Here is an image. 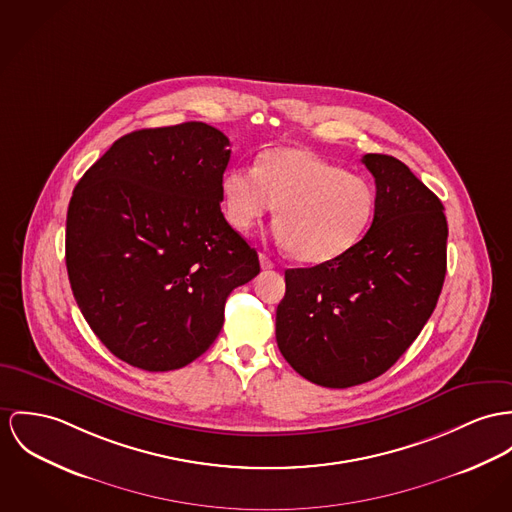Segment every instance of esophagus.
Wrapping results in <instances>:
<instances>
[{"label": "esophagus", "instance_id": "obj_1", "mask_svg": "<svg viewBox=\"0 0 512 512\" xmlns=\"http://www.w3.org/2000/svg\"><path fill=\"white\" fill-rule=\"evenodd\" d=\"M259 261H261V267H263L265 271H269V269H275V261H273L269 255L261 253V255H259Z\"/></svg>", "mask_w": 512, "mask_h": 512}]
</instances>
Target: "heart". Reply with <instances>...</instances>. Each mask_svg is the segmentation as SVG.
Masks as SVG:
<instances>
[{"label": "heart", "mask_w": 512, "mask_h": 512, "mask_svg": "<svg viewBox=\"0 0 512 512\" xmlns=\"http://www.w3.org/2000/svg\"><path fill=\"white\" fill-rule=\"evenodd\" d=\"M222 210L237 232L251 230L276 206L275 236L302 263H327L368 232L376 189L304 148H275L255 167H234L222 177Z\"/></svg>", "instance_id": "b5f03b06"}]
</instances>
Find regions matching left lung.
<instances>
[{
  "mask_svg": "<svg viewBox=\"0 0 512 512\" xmlns=\"http://www.w3.org/2000/svg\"><path fill=\"white\" fill-rule=\"evenodd\" d=\"M376 181L370 230L345 255L284 273L276 343L323 388H351L392 368L436 308L446 275L444 206L392 156L366 154Z\"/></svg>",
  "mask_w": 512,
  "mask_h": 512,
  "instance_id": "obj_1",
  "label": "left lung"
}]
</instances>
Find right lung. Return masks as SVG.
<instances>
[{
    "label": "right lung",
    "instance_id": "right-lung-1",
    "mask_svg": "<svg viewBox=\"0 0 512 512\" xmlns=\"http://www.w3.org/2000/svg\"><path fill=\"white\" fill-rule=\"evenodd\" d=\"M230 140L204 122L130 132L79 179L66 218V267L101 343L148 372L193 362L218 337L230 292L259 275L226 222Z\"/></svg>",
    "mask_w": 512,
    "mask_h": 512
}]
</instances>
